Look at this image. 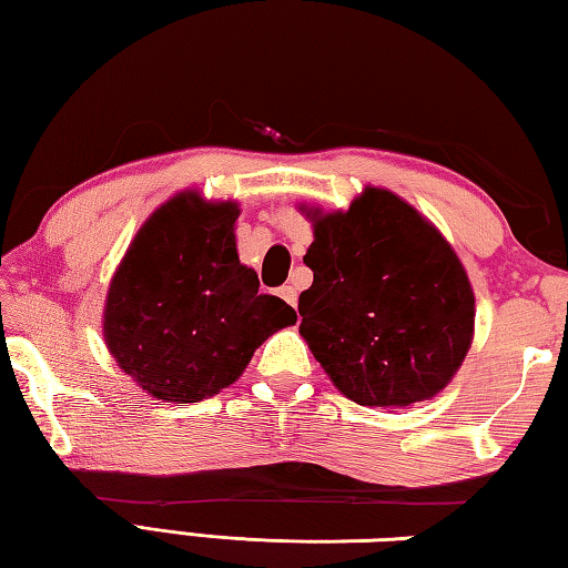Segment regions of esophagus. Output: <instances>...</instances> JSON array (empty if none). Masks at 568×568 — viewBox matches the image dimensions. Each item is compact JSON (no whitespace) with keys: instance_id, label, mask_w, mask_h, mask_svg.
I'll return each mask as SVG.
<instances>
[{"instance_id":"1","label":"esophagus","mask_w":568,"mask_h":568,"mask_svg":"<svg viewBox=\"0 0 568 568\" xmlns=\"http://www.w3.org/2000/svg\"><path fill=\"white\" fill-rule=\"evenodd\" d=\"M277 295H281L287 305H293V307L297 305V291L293 285H283L281 291H277Z\"/></svg>"}]
</instances>
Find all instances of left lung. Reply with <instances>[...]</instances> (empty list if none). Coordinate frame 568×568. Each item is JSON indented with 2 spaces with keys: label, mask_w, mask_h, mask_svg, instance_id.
<instances>
[{
  "label": "left lung",
  "mask_w": 568,
  "mask_h": 568,
  "mask_svg": "<svg viewBox=\"0 0 568 568\" xmlns=\"http://www.w3.org/2000/svg\"><path fill=\"white\" fill-rule=\"evenodd\" d=\"M301 213L313 223L301 335L333 386L378 408L434 398L474 341L476 297L456 250L383 187L368 185L348 210Z\"/></svg>",
  "instance_id": "obj_1"
}]
</instances>
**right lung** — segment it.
I'll use <instances>...</instances> for the list:
<instances>
[{"mask_svg": "<svg viewBox=\"0 0 568 568\" xmlns=\"http://www.w3.org/2000/svg\"><path fill=\"white\" fill-rule=\"evenodd\" d=\"M233 200L182 190L152 213L112 275L104 345L120 368L162 403H197L240 378L250 358L297 315L257 293L240 263Z\"/></svg>", "mask_w": 568, "mask_h": 568, "instance_id": "right-lung-1", "label": "right lung"}]
</instances>
